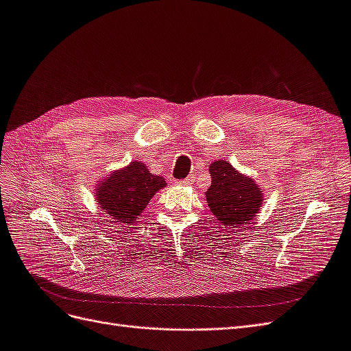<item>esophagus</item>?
<instances>
[{"instance_id":"34e87169","label":"esophagus","mask_w":351,"mask_h":351,"mask_svg":"<svg viewBox=\"0 0 351 351\" xmlns=\"http://www.w3.org/2000/svg\"><path fill=\"white\" fill-rule=\"evenodd\" d=\"M193 183H195V176H189L184 180H182V182H178L180 186H192Z\"/></svg>"}]
</instances>
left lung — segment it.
I'll return each instance as SVG.
<instances>
[{
  "instance_id": "8db88e82",
  "label": "left lung",
  "mask_w": 351,
  "mask_h": 351,
  "mask_svg": "<svg viewBox=\"0 0 351 351\" xmlns=\"http://www.w3.org/2000/svg\"><path fill=\"white\" fill-rule=\"evenodd\" d=\"M209 173L212 182L205 196L212 214L227 228L252 224L262 206V189L224 159L212 162Z\"/></svg>"
}]
</instances>
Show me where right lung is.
Masks as SVG:
<instances>
[{"label": "right lung", "instance_id": "obj_1", "mask_svg": "<svg viewBox=\"0 0 351 351\" xmlns=\"http://www.w3.org/2000/svg\"><path fill=\"white\" fill-rule=\"evenodd\" d=\"M165 186L164 177L149 173L143 162L133 161L101 182L95 196L102 214L125 226H133L154 195Z\"/></svg>", "mask_w": 351, "mask_h": 351}]
</instances>
